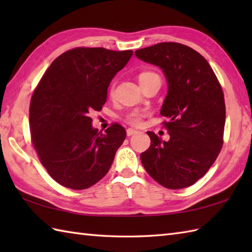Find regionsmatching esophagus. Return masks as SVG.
Here are the masks:
<instances>
[{
	"instance_id": "34e87169",
	"label": "esophagus",
	"mask_w": 252,
	"mask_h": 252,
	"mask_svg": "<svg viewBox=\"0 0 252 252\" xmlns=\"http://www.w3.org/2000/svg\"><path fill=\"white\" fill-rule=\"evenodd\" d=\"M137 132H138L137 130H134V129H132V127H130V129L126 130V135H127V136H132V135L136 134Z\"/></svg>"
}]
</instances>
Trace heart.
Segmentation results:
<instances>
[{"instance_id":"1","label":"heart","mask_w":252,"mask_h":252,"mask_svg":"<svg viewBox=\"0 0 252 252\" xmlns=\"http://www.w3.org/2000/svg\"><path fill=\"white\" fill-rule=\"evenodd\" d=\"M151 76H155V73L153 72H142L140 74V81L143 79H145L147 77H151ZM145 116V112L143 111H140V110H133L131 112H129V114L126 115V121L132 123V125H140L141 121H142V118Z\"/></svg>"}]
</instances>
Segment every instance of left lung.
Wrapping results in <instances>:
<instances>
[{
    "label": "left lung",
    "instance_id": "8db88e82",
    "mask_svg": "<svg viewBox=\"0 0 252 252\" xmlns=\"http://www.w3.org/2000/svg\"><path fill=\"white\" fill-rule=\"evenodd\" d=\"M141 61L159 67L168 82L160 110L170 138L147 132L151 146L141 161L152 178L170 189H185L202 178L223 145L225 103L209 63L190 47L163 42L135 51Z\"/></svg>",
    "mask_w": 252,
    "mask_h": 252
}]
</instances>
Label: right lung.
I'll list each match as a JSON object with an SVG mask.
<instances>
[{
  "instance_id": "obj_1",
  "label": "right lung",
  "mask_w": 252,
  "mask_h": 252,
  "mask_svg": "<svg viewBox=\"0 0 252 252\" xmlns=\"http://www.w3.org/2000/svg\"><path fill=\"white\" fill-rule=\"evenodd\" d=\"M133 51L77 47L58 56L31 97L30 131L41 163L57 183L85 189L108 172L126 132L114 123L98 133L91 114L106 103L107 89Z\"/></svg>"
}]
</instances>
